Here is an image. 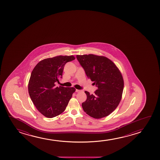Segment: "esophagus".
Segmentation results:
<instances>
[{
  "instance_id": "esophagus-1",
  "label": "esophagus",
  "mask_w": 160,
  "mask_h": 160,
  "mask_svg": "<svg viewBox=\"0 0 160 160\" xmlns=\"http://www.w3.org/2000/svg\"><path fill=\"white\" fill-rule=\"evenodd\" d=\"M76 92H81V90H76Z\"/></svg>"
}]
</instances>
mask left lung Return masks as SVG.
I'll use <instances>...</instances> for the list:
<instances>
[{
    "label": "left lung",
    "mask_w": 160,
    "mask_h": 160,
    "mask_svg": "<svg viewBox=\"0 0 160 160\" xmlns=\"http://www.w3.org/2000/svg\"><path fill=\"white\" fill-rule=\"evenodd\" d=\"M77 58L98 89L94 94L85 91V102L82 103L84 112L93 118L108 116L120 102L124 82L122 75L114 62L107 57L93 54L77 55Z\"/></svg>",
    "instance_id": "left-lung-1"
}]
</instances>
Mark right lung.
I'll list each match as a JSON object with an SVG mask.
<instances>
[{
    "label": "right lung",
    "mask_w": 160,
    "mask_h": 160,
    "mask_svg": "<svg viewBox=\"0 0 160 160\" xmlns=\"http://www.w3.org/2000/svg\"><path fill=\"white\" fill-rule=\"evenodd\" d=\"M75 59L71 55L42 59L32 72L29 94L38 110L46 118H52L62 114L75 91L74 88L55 86V82L62 78L65 64Z\"/></svg>",
    "instance_id": "1"
}]
</instances>
